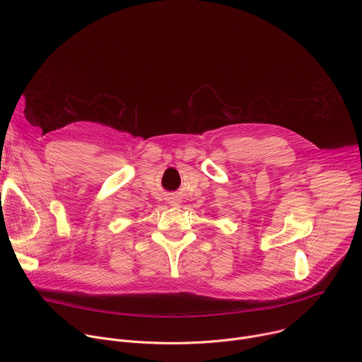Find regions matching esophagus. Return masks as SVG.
I'll return each mask as SVG.
<instances>
[{
	"instance_id": "34e87169",
	"label": "esophagus",
	"mask_w": 362,
	"mask_h": 362,
	"mask_svg": "<svg viewBox=\"0 0 362 362\" xmlns=\"http://www.w3.org/2000/svg\"><path fill=\"white\" fill-rule=\"evenodd\" d=\"M169 203H170V206H180V199H179V196H170L169 197Z\"/></svg>"
}]
</instances>
